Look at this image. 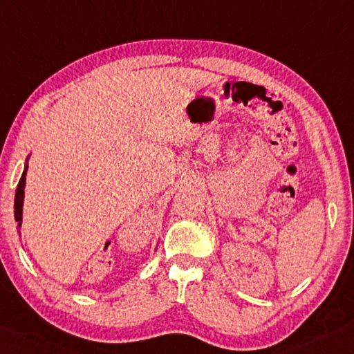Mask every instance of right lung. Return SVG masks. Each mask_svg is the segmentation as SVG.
Here are the masks:
<instances>
[{
	"label": "right lung",
	"instance_id": "add662e5",
	"mask_svg": "<svg viewBox=\"0 0 354 354\" xmlns=\"http://www.w3.org/2000/svg\"><path fill=\"white\" fill-rule=\"evenodd\" d=\"M30 153L26 157V163H24V169L21 174L20 182H18V187L15 191V202H14V216L17 221V230L20 234V227L23 222V202H24V187H26V172H28V161H29Z\"/></svg>",
	"mask_w": 354,
	"mask_h": 354
}]
</instances>
